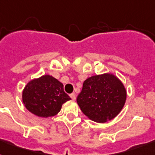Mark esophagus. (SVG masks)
<instances>
[{
  "label": "esophagus",
  "instance_id": "obj_1",
  "mask_svg": "<svg viewBox=\"0 0 155 155\" xmlns=\"http://www.w3.org/2000/svg\"><path fill=\"white\" fill-rule=\"evenodd\" d=\"M70 97H71V98L73 100V101H75V93H72V94H71Z\"/></svg>",
  "mask_w": 155,
  "mask_h": 155
}]
</instances>
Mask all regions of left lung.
Segmentation results:
<instances>
[{
	"label": "left lung",
	"instance_id": "obj_1",
	"mask_svg": "<svg viewBox=\"0 0 155 155\" xmlns=\"http://www.w3.org/2000/svg\"><path fill=\"white\" fill-rule=\"evenodd\" d=\"M126 97V89L120 79L112 73H104L84 80L76 101L90 120L105 123L120 113Z\"/></svg>",
	"mask_w": 155,
	"mask_h": 155
}]
</instances>
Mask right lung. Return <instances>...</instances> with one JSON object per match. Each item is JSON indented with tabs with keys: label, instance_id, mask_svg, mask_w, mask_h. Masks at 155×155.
<instances>
[{
	"label": "right lung",
	"instance_id": "obj_1",
	"mask_svg": "<svg viewBox=\"0 0 155 155\" xmlns=\"http://www.w3.org/2000/svg\"><path fill=\"white\" fill-rule=\"evenodd\" d=\"M70 100L63 84L50 75L33 79L22 91V102L26 109L40 117L57 115L63 104Z\"/></svg>",
	"mask_w": 155,
	"mask_h": 155
}]
</instances>
